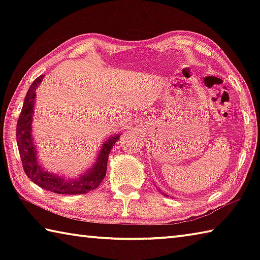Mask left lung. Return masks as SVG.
<instances>
[{
  "label": "left lung",
  "instance_id": "8db88e82",
  "mask_svg": "<svg viewBox=\"0 0 260 260\" xmlns=\"http://www.w3.org/2000/svg\"><path fill=\"white\" fill-rule=\"evenodd\" d=\"M158 190H159V191L161 192V190H160V189H158ZM162 195H165V196H166V193H164V192H162Z\"/></svg>",
  "mask_w": 260,
  "mask_h": 260
}]
</instances>
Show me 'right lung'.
I'll use <instances>...</instances> for the list:
<instances>
[{
    "label": "right lung",
    "mask_w": 260,
    "mask_h": 260,
    "mask_svg": "<svg viewBox=\"0 0 260 260\" xmlns=\"http://www.w3.org/2000/svg\"><path fill=\"white\" fill-rule=\"evenodd\" d=\"M45 76H40L35 79L28 88L25 96L23 109L17 121V144H18L19 155L23 162V169L27 177L39 187L46 190L63 195H80L86 193L100 186L107 174L108 158L114 143L119 140L120 134L111 135L105 141L101 148L98 159L83 174L79 175L77 179L65 180L54 173H48L43 170L40 160L38 158L37 149H35L32 135V121L35 103V90L42 82Z\"/></svg>",
    "instance_id": "add662e5"
}]
</instances>
